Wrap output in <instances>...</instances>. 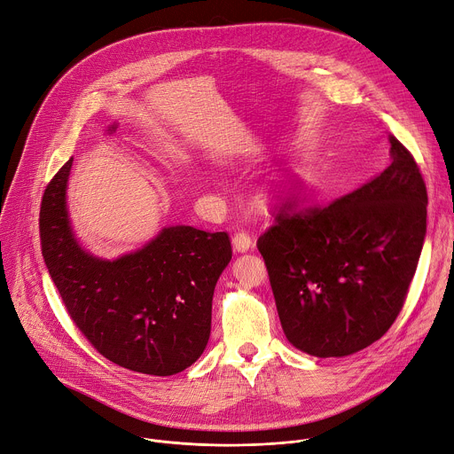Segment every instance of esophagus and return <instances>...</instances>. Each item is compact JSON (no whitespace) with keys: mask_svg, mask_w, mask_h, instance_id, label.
<instances>
[{"mask_svg":"<svg viewBox=\"0 0 454 454\" xmlns=\"http://www.w3.org/2000/svg\"><path fill=\"white\" fill-rule=\"evenodd\" d=\"M232 247H234L236 253H247L248 248L254 247V239L248 236V232L238 231V232L234 234V238H232Z\"/></svg>","mask_w":454,"mask_h":454,"instance_id":"1","label":"esophagus"}]
</instances>
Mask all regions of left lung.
<instances>
[{
	"mask_svg": "<svg viewBox=\"0 0 454 454\" xmlns=\"http://www.w3.org/2000/svg\"><path fill=\"white\" fill-rule=\"evenodd\" d=\"M389 166L307 211L278 213L258 239L283 332L314 357L379 340L406 301L426 238L427 191L410 151L389 135Z\"/></svg>",
	"mask_w": 454,
	"mask_h": 454,
	"instance_id": "left-lung-1",
	"label": "left lung"
}]
</instances>
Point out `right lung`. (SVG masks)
<instances>
[{"mask_svg": "<svg viewBox=\"0 0 454 454\" xmlns=\"http://www.w3.org/2000/svg\"><path fill=\"white\" fill-rule=\"evenodd\" d=\"M115 129L112 124L108 133ZM72 162L46 185L39 213L43 258L68 316L100 356L126 370L184 372L211 335L215 286L232 258L227 232L173 225L135 253L97 258L72 229Z\"/></svg>", "mask_w": 454, "mask_h": 454, "instance_id": "add662e5", "label": "right lung"}]
</instances>
